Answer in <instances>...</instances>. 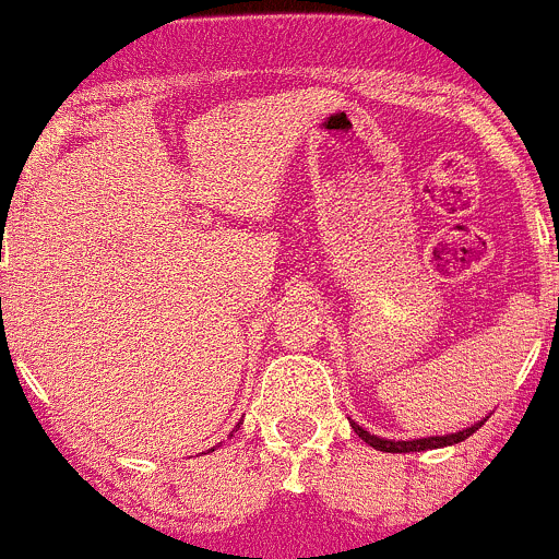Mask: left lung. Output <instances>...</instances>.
Returning <instances> with one entry per match:
<instances>
[{
    "label": "left lung",
    "instance_id": "8db88e82",
    "mask_svg": "<svg viewBox=\"0 0 559 559\" xmlns=\"http://www.w3.org/2000/svg\"><path fill=\"white\" fill-rule=\"evenodd\" d=\"M483 423L472 425V428L459 430V433H448V436H428V439H414V442H390V439H379V436H370L368 430L359 428L354 423V430L362 436V442H368L370 448L381 450V453H419V450H433V448H448V444H459L464 439H469Z\"/></svg>",
    "mask_w": 559,
    "mask_h": 559
}]
</instances>
